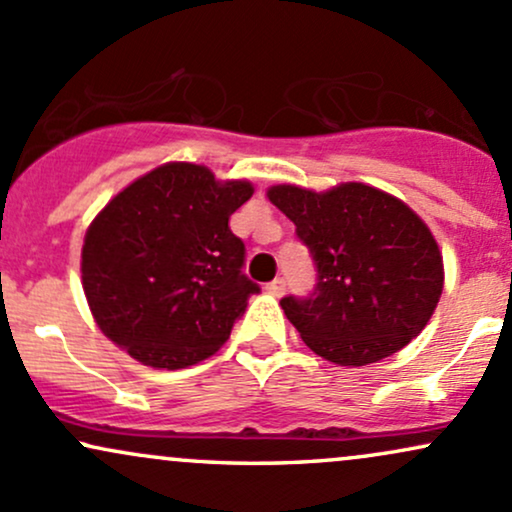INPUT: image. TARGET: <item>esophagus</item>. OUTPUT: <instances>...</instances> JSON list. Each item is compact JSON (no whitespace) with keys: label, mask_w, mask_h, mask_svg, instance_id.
Listing matches in <instances>:
<instances>
[{"label":"esophagus","mask_w":512,"mask_h":512,"mask_svg":"<svg viewBox=\"0 0 512 512\" xmlns=\"http://www.w3.org/2000/svg\"><path fill=\"white\" fill-rule=\"evenodd\" d=\"M267 291L272 293V296H284V291H286V281L281 279V276H279V279L269 281V284H267Z\"/></svg>","instance_id":"1"}]
</instances>
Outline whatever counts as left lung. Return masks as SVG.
Here are the masks:
<instances>
[{"mask_svg": "<svg viewBox=\"0 0 512 512\" xmlns=\"http://www.w3.org/2000/svg\"><path fill=\"white\" fill-rule=\"evenodd\" d=\"M267 197L315 262L313 293L281 298V308L317 356L368 366L424 330L443 293V257L407 204L363 182L327 192L276 185Z\"/></svg>", "mask_w": 512, "mask_h": 512, "instance_id": "1", "label": "left lung"}]
</instances>
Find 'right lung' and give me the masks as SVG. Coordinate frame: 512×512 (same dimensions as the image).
Instances as JSON below:
<instances>
[{"label": "right lung", "mask_w": 512, "mask_h": 512, "mask_svg": "<svg viewBox=\"0 0 512 512\" xmlns=\"http://www.w3.org/2000/svg\"><path fill=\"white\" fill-rule=\"evenodd\" d=\"M252 197L245 180L166 163L125 187L88 226L81 281L110 342L151 368L195 366L226 344L260 286L228 219Z\"/></svg>", "instance_id": "add662e5"}]
</instances>
